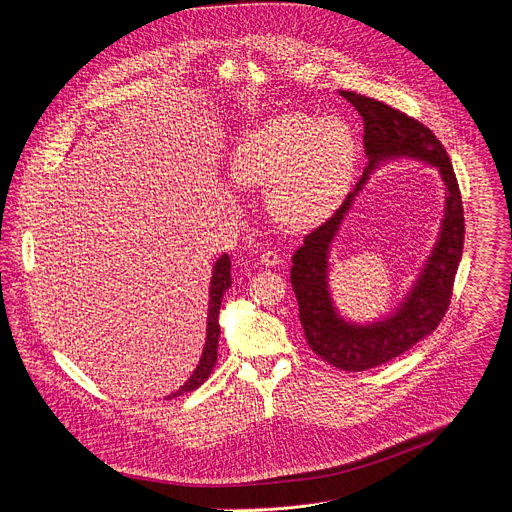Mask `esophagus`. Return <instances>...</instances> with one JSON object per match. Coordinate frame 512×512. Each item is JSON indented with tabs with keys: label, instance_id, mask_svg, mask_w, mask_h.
<instances>
[{
	"label": "esophagus",
	"instance_id": "1",
	"mask_svg": "<svg viewBox=\"0 0 512 512\" xmlns=\"http://www.w3.org/2000/svg\"><path fill=\"white\" fill-rule=\"evenodd\" d=\"M259 261H261L263 265H279V263L283 261V257H281L279 253H275V251H263L261 257H259Z\"/></svg>",
	"mask_w": 512,
	"mask_h": 512
}]
</instances>
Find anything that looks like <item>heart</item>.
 Masks as SVG:
<instances>
[{
    "instance_id": "obj_1",
    "label": "heart",
    "mask_w": 512,
    "mask_h": 512,
    "mask_svg": "<svg viewBox=\"0 0 512 512\" xmlns=\"http://www.w3.org/2000/svg\"><path fill=\"white\" fill-rule=\"evenodd\" d=\"M356 166V141L340 119L277 115L237 145L231 176L241 186H269L267 206L279 223L312 225L340 200Z\"/></svg>"
}]
</instances>
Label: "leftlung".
<instances>
[{
    "label": "left lung",
    "mask_w": 512,
    "mask_h": 512,
    "mask_svg": "<svg viewBox=\"0 0 512 512\" xmlns=\"http://www.w3.org/2000/svg\"><path fill=\"white\" fill-rule=\"evenodd\" d=\"M340 95L358 111L364 123V150L369 168L364 170L352 194L326 223L306 235L304 245L291 257V287L300 306V322L310 348L332 367L348 373L369 371L407 352L440 326L446 316L454 279L464 249V206L460 186L442 141L421 121L354 91ZM429 161L441 170L449 196L441 239L412 294L395 317L371 327L344 323L333 310L327 291V249L353 194L366 181L373 167L391 157Z\"/></svg>",
    "instance_id": "obj_1"
}]
</instances>
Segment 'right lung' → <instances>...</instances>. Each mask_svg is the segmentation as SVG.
<instances>
[{
	"instance_id": "add662e5",
	"label": "right lung",
	"mask_w": 512,
	"mask_h": 512,
	"mask_svg": "<svg viewBox=\"0 0 512 512\" xmlns=\"http://www.w3.org/2000/svg\"><path fill=\"white\" fill-rule=\"evenodd\" d=\"M231 287V259L229 255H223L214 263L212 279H210V302H208V328H206V344L202 350V358L198 362L196 371L192 377L172 395L166 399H174L178 395L190 393L198 389L212 373L214 362H216V350H218V334H221V326H218V310H221V302L225 291Z\"/></svg>"
}]
</instances>
